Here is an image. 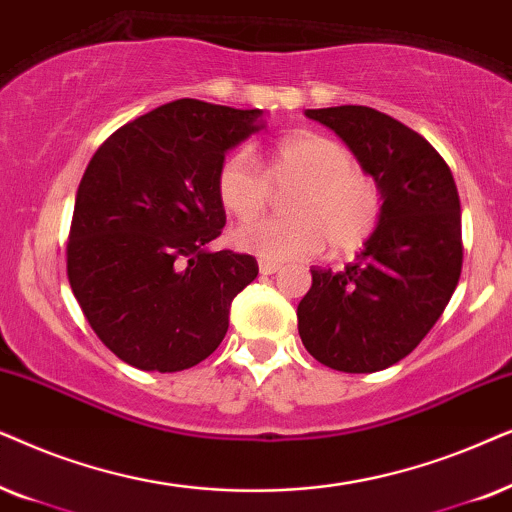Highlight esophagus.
<instances>
[{"mask_svg":"<svg viewBox=\"0 0 512 512\" xmlns=\"http://www.w3.org/2000/svg\"><path fill=\"white\" fill-rule=\"evenodd\" d=\"M278 269H281V264H278V262L260 260V274H264V276H271V274H276Z\"/></svg>","mask_w":512,"mask_h":512,"instance_id":"1","label":"esophagus"}]
</instances>
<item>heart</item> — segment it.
Here are the masks:
<instances>
[{"label":"heart","instance_id":"1","mask_svg":"<svg viewBox=\"0 0 512 512\" xmlns=\"http://www.w3.org/2000/svg\"><path fill=\"white\" fill-rule=\"evenodd\" d=\"M271 187H295L285 199L283 217L243 224L234 245L269 262L311 257L325 248L337 255L358 250L381 220L377 182L356 168V159L337 140L299 133L271 149L267 166L238 149L222 161L215 177L217 199L238 220L267 210Z\"/></svg>","mask_w":512,"mask_h":512}]
</instances>
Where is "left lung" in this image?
<instances>
[{
	"instance_id": "left-lung-1",
	"label": "left lung",
	"mask_w": 512,
	"mask_h": 512,
	"mask_svg": "<svg viewBox=\"0 0 512 512\" xmlns=\"http://www.w3.org/2000/svg\"><path fill=\"white\" fill-rule=\"evenodd\" d=\"M346 142L381 192V220L342 271L311 269L299 337L318 363L365 374L403 360L428 335L461 276V203L428 140L363 105L306 109Z\"/></svg>"
}]
</instances>
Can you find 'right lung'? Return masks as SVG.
<instances>
[{
    "mask_svg": "<svg viewBox=\"0 0 512 512\" xmlns=\"http://www.w3.org/2000/svg\"><path fill=\"white\" fill-rule=\"evenodd\" d=\"M264 128L262 109L182 98L121 126L77 189L67 278L88 325L147 372L199 365L227 335L257 262L213 252L224 206L215 177L229 149Z\"/></svg>",
    "mask_w": 512,
    "mask_h": 512,
    "instance_id": "right-lung-1",
    "label": "right lung"
}]
</instances>
